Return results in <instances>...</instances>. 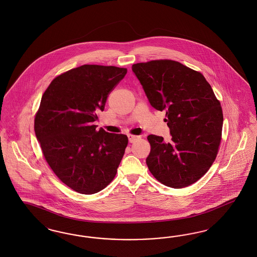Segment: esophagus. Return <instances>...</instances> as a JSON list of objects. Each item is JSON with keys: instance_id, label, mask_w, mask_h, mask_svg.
I'll list each match as a JSON object with an SVG mask.
<instances>
[{"instance_id": "34e87169", "label": "esophagus", "mask_w": 257, "mask_h": 257, "mask_svg": "<svg viewBox=\"0 0 257 257\" xmlns=\"http://www.w3.org/2000/svg\"><path fill=\"white\" fill-rule=\"evenodd\" d=\"M140 136H134V135H128V139H129V143L133 144L135 142H137L138 140H140Z\"/></svg>"}]
</instances>
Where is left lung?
<instances>
[{
	"label": "left lung",
	"mask_w": 257,
	"mask_h": 257,
	"mask_svg": "<svg viewBox=\"0 0 257 257\" xmlns=\"http://www.w3.org/2000/svg\"><path fill=\"white\" fill-rule=\"evenodd\" d=\"M149 102L165 110L171 141L149 135V171L163 185L183 188L214 163L222 140L223 111L205 76L180 62L161 59L132 66Z\"/></svg>",
	"instance_id": "1"
}]
</instances>
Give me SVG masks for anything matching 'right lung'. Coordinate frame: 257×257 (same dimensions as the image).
<instances>
[{
	"label": "right lung",
	"instance_id": "1",
	"mask_svg": "<svg viewBox=\"0 0 257 257\" xmlns=\"http://www.w3.org/2000/svg\"><path fill=\"white\" fill-rule=\"evenodd\" d=\"M126 73L125 68L83 65L56 76L43 93L36 138L53 173L78 193L104 189L122 160L127 136L97 131L93 121Z\"/></svg>",
	"mask_w": 257,
	"mask_h": 257
}]
</instances>
